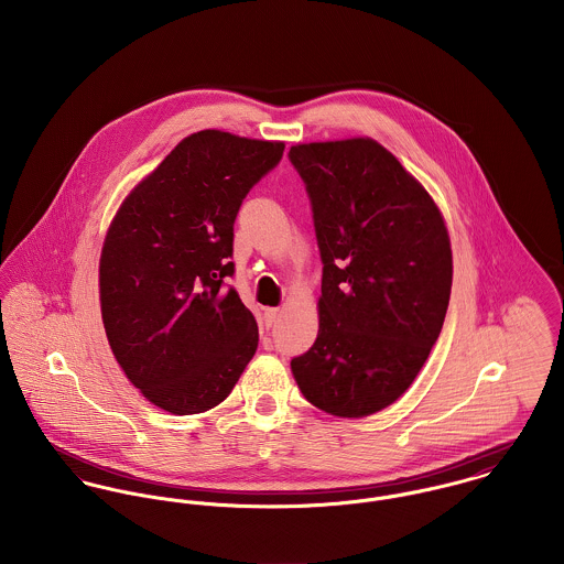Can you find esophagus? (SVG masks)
Masks as SVG:
<instances>
[{"label": "esophagus", "instance_id": "1", "mask_svg": "<svg viewBox=\"0 0 564 564\" xmlns=\"http://www.w3.org/2000/svg\"><path fill=\"white\" fill-rule=\"evenodd\" d=\"M278 315H280V308H267V311H264V325L271 327V325L275 323V319H278Z\"/></svg>", "mask_w": 564, "mask_h": 564}]
</instances>
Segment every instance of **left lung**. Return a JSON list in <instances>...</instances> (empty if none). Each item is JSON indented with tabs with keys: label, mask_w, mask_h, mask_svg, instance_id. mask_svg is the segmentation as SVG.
Listing matches in <instances>:
<instances>
[{
	"label": "left lung",
	"mask_w": 564,
	"mask_h": 564,
	"mask_svg": "<svg viewBox=\"0 0 564 564\" xmlns=\"http://www.w3.org/2000/svg\"><path fill=\"white\" fill-rule=\"evenodd\" d=\"M322 253L319 334L291 360L300 391L336 416L395 402L434 347L452 247L425 188L371 139L295 145Z\"/></svg>",
	"instance_id": "left-lung-1"
}]
</instances>
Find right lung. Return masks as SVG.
Returning a JSON list of instances; mask_svg holds the SVG:
<instances>
[{"mask_svg":"<svg viewBox=\"0 0 564 564\" xmlns=\"http://www.w3.org/2000/svg\"><path fill=\"white\" fill-rule=\"evenodd\" d=\"M284 143L202 130L123 202L99 260L101 319L128 380L171 414L224 402L258 347L235 286V221Z\"/></svg>","mask_w":564,"mask_h":564,"instance_id":"add662e5","label":"right lung"}]
</instances>
